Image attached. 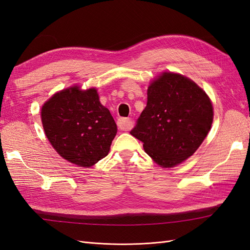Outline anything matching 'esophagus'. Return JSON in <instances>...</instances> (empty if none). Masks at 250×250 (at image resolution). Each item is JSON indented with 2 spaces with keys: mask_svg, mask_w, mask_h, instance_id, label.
Returning <instances> with one entry per match:
<instances>
[{
  "mask_svg": "<svg viewBox=\"0 0 250 250\" xmlns=\"http://www.w3.org/2000/svg\"><path fill=\"white\" fill-rule=\"evenodd\" d=\"M117 125H118L119 129L124 130V131H128V130L131 129L132 122L128 118H119L118 121H117Z\"/></svg>",
  "mask_w": 250,
  "mask_h": 250,
  "instance_id": "esophagus-1",
  "label": "esophagus"
}]
</instances>
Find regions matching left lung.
<instances>
[{"mask_svg": "<svg viewBox=\"0 0 250 250\" xmlns=\"http://www.w3.org/2000/svg\"><path fill=\"white\" fill-rule=\"evenodd\" d=\"M213 118L202 88L183 75L165 72L148 86L147 105L130 134L156 164L171 168L199 148Z\"/></svg>", "mask_w": 250, "mask_h": 250, "instance_id": "8db88e82", "label": "left lung"}]
</instances>
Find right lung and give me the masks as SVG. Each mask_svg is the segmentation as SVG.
I'll list each match as a JSON object with an SVG mask.
<instances>
[{"mask_svg": "<svg viewBox=\"0 0 250 250\" xmlns=\"http://www.w3.org/2000/svg\"><path fill=\"white\" fill-rule=\"evenodd\" d=\"M44 133L58 154L80 167H92L109 152L117 125L96 88L72 86L42 105Z\"/></svg>", "mask_w": 250, "mask_h": 250, "instance_id": "right-lung-1", "label": "right lung"}]
</instances>
